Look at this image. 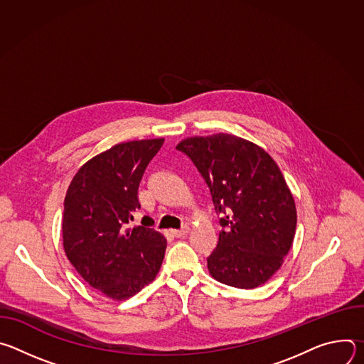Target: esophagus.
<instances>
[{"instance_id": "34e87169", "label": "esophagus", "mask_w": 364, "mask_h": 364, "mask_svg": "<svg viewBox=\"0 0 364 364\" xmlns=\"http://www.w3.org/2000/svg\"><path fill=\"white\" fill-rule=\"evenodd\" d=\"M188 230H190L188 226H183V228L178 229V230H171V233H173V236H176V237H184V236L188 233Z\"/></svg>"}]
</instances>
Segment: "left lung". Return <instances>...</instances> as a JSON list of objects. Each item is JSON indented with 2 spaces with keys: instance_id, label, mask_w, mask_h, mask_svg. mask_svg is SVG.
Listing matches in <instances>:
<instances>
[{
  "instance_id": "1",
  "label": "left lung",
  "mask_w": 364,
  "mask_h": 364,
  "mask_svg": "<svg viewBox=\"0 0 364 364\" xmlns=\"http://www.w3.org/2000/svg\"><path fill=\"white\" fill-rule=\"evenodd\" d=\"M193 161L210 190L222 230L207 257L222 284L250 289L265 284L291 249L296 209L271 155L243 138L193 136L177 146Z\"/></svg>"
}]
</instances>
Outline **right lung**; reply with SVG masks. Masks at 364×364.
Listing matches in <instances>:
<instances>
[{"mask_svg": "<svg viewBox=\"0 0 364 364\" xmlns=\"http://www.w3.org/2000/svg\"><path fill=\"white\" fill-rule=\"evenodd\" d=\"M163 142L159 138L117 144L82 166L66 193V256L92 288L117 301L139 292L163 264L166 237L149 225L129 228L141 207V178Z\"/></svg>", "mask_w": 364, "mask_h": 364, "instance_id": "obj_1", "label": "right lung"}]
</instances>
